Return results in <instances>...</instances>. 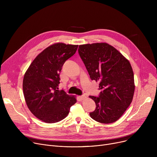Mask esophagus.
<instances>
[{
    "label": "esophagus",
    "instance_id": "34e87169",
    "mask_svg": "<svg viewBox=\"0 0 157 157\" xmlns=\"http://www.w3.org/2000/svg\"><path fill=\"white\" fill-rule=\"evenodd\" d=\"M79 98H81V100H85V98H86V97L85 95H81V96H79Z\"/></svg>",
    "mask_w": 157,
    "mask_h": 157
}]
</instances>
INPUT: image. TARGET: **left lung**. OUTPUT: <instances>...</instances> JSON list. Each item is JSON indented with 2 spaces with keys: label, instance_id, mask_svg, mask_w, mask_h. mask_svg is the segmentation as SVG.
Masks as SVG:
<instances>
[{
  "label": "left lung",
  "instance_id": "left-lung-1",
  "mask_svg": "<svg viewBox=\"0 0 157 157\" xmlns=\"http://www.w3.org/2000/svg\"><path fill=\"white\" fill-rule=\"evenodd\" d=\"M78 52L90 78L99 82L102 90L98 97L89 96L96 104L90 116L102 123L115 122L133 99L135 84L130 62L106 43L79 45Z\"/></svg>",
  "mask_w": 157,
  "mask_h": 157
}]
</instances>
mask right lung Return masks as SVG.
Here are the masks:
<instances>
[{
    "label": "right lung",
    "instance_id": "add662e5",
    "mask_svg": "<svg viewBox=\"0 0 157 157\" xmlns=\"http://www.w3.org/2000/svg\"><path fill=\"white\" fill-rule=\"evenodd\" d=\"M78 45L57 43L40 52L25 73L23 91L27 105L34 116L48 123L59 122L77 101L75 95L59 90L64 62L75 54Z\"/></svg>",
    "mask_w": 157,
    "mask_h": 157
}]
</instances>
